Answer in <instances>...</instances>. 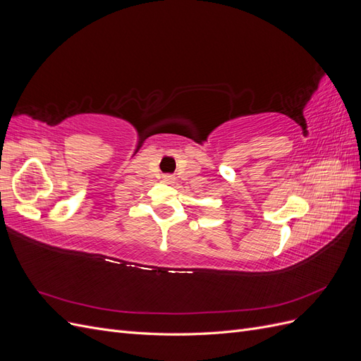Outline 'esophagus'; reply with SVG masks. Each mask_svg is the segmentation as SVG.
Returning <instances> with one entry per match:
<instances>
[{
	"label": "esophagus",
	"instance_id": "1",
	"mask_svg": "<svg viewBox=\"0 0 361 361\" xmlns=\"http://www.w3.org/2000/svg\"><path fill=\"white\" fill-rule=\"evenodd\" d=\"M162 180L166 183H174V180H176V178L173 176V174H164L162 176Z\"/></svg>",
	"mask_w": 361,
	"mask_h": 361
}]
</instances>
